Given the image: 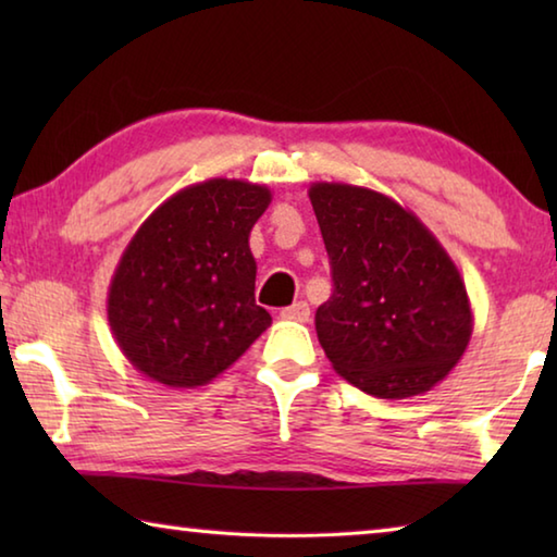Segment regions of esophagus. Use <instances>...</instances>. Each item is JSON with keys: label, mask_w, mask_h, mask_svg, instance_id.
I'll return each mask as SVG.
<instances>
[{"label": "esophagus", "mask_w": 557, "mask_h": 557, "mask_svg": "<svg viewBox=\"0 0 557 557\" xmlns=\"http://www.w3.org/2000/svg\"><path fill=\"white\" fill-rule=\"evenodd\" d=\"M282 317L292 319V322H309V305L307 301H295V305L282 309Z\"/></svg>", "instance_id": "34e87169"}]
</instances>
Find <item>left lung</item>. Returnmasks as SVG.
<instances>
[{
  "label": "left lung",
  "instance_id": "obj_1",
  "mask_svg": "<svg viewBox=\"0 0 557 557\" xmlns=\"http://www.w3.org/2000/svg\"><path fill=\"white\" fill-rule=\"evenodd\" d=\"M309 201L332 262L334 292L314 324L334 371L375 398L435 388L474 329L455 260L418 215L373 188L314 182Z\"/></svg>",
  "mask_w": 557,
  "mask_h": 557
}]
</instances>
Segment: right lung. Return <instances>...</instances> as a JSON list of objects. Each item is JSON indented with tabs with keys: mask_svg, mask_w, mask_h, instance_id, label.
Segmentation results:
<instances>
[{
	"mask_svg": "<svg viewBox=\"0 0 557 557\" xmlns=\"http://www.w3.org/2000/svg\"><path fill=\"white\" fill-rule=\"evenodd\" d=\"M268 186L209 178L176 191L132 235L108 289V322L139 373L169 388L206 385L272 324L256 305L252 225Z\"/></svg>",
	"mask_w": 557,
	"mask_h": 557,
	"instance_id": "1",
	"label": "right lung"
}]
</instances>
